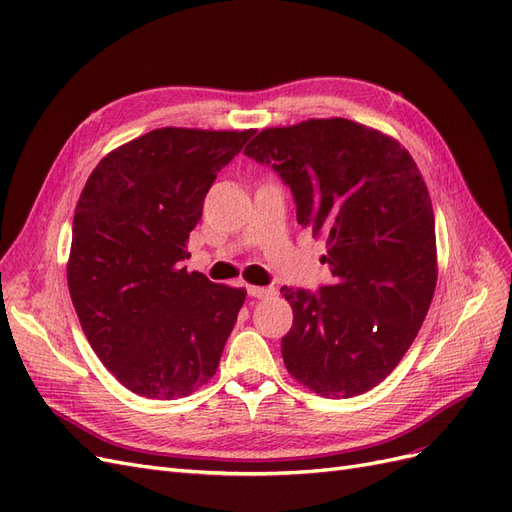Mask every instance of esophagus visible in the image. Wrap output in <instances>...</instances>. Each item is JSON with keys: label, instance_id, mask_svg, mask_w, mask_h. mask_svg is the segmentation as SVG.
<instances>
[{"label": "esophagus", "instance_id": "esophagus-1", "mask_svg": "<svg viewBox=\"0 0 512 512\" xmlns=\"http://www.w3.org/2000/svg\"><path fill=\"white\" fill-rule=\"evenodd\" d=\"M247 294L254 299H269L275 294V288L271 286H247Z\"/></svg>", "mask_w": 512, "mask_h": 512}]
</instances>
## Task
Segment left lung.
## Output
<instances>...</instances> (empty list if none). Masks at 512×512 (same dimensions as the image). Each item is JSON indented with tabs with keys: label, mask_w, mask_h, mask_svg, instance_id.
<instances>
[{
	"label": "left lung",
	"mask_w": 512,
	"mask_h": 512,
	"mask_svg": "<svg viewBox=\"0 0 512 512\" xmlns=\"http://www.w3.org/2000/svg\"><path fill=\"white\" fill-rule=\"evenodd\" d=\"M245 156L271 166L297 222L327 243L333 282L282 288L292 327L286 369L309 391L346 399L374 389L412 346L438 280L436 220L421 170L395 138L333 117L267 128Z\"/></svg>",
	"instance_id": "8db88e82"
}]
</instances>
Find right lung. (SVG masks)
Masks as SVG:
<instances>
[{
  "instance_id": "1",
  "label": "right lung",
  "mask_w": 512,
  "mask_h": 512,
  "mask_svg": "<svg viewBox=\"0 0 512 512\" xmlns=\"http://www.w3.org/2000/svg\"><path fill=\"white\" fill-rule=\"evenodd\" d=\"M254 130L160 128L94 168L74 211L68 288L87 342L111 374L149 399L213 378L245 288L183 267L220 170Z\"/></svg>"
}]
</instances>
